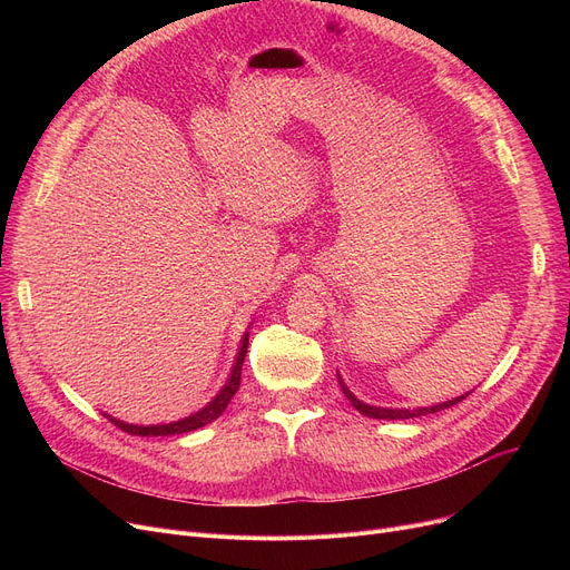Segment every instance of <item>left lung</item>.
Masks as SVG:
<instances>
[{
  "instance_id": "1",
  "label": "left lung",
  "mask_w": 570,
  "mask_h": 570,
  "mask_svg": "<svg viewBox=\"0 0 570 570\" xmlns=\"http://www.w3.org/2000/svg\"><path fill=\"white\" fill-rule=\"evenodd\" d=\"M337 381H340V385H342V393L346 395V400L361 411L363 415H367V417H379V421H404V417H421V415H428V413H436V411H441V409H448V406H455L458 402H462L466 395H462V397H455V400H451V402H443V404H436V406H425V409H413V411H409V409H383V406H370V404H365V402H361L357 400L348 387H346V383H344V379L337 374Z\"/></svg>"
}]
</instances>
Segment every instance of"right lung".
Segmentation results:
<instances>
[{
    "mask_svg": "<svg viewBox=\"0 0 570 570\" xmlns=\"http://www.w3.org/2000/svg\"><path fill=\"white\" fill-rule=\"evenodd\" d=\"M247 346H249V333H245L243 342H239V351H237V357H235V365H233V372L226 381V385L219 391V395L209 402L207 406H203L200 411H196L194 415L185 417V421H177V423H168V425H153V428H140V425H127L122 421H115V417L106 415L108 421L112 425H117L122 432L127 434H134V436H173V434H187L191 430H198V428H205L207 423L217 421V417L226 411L228 402L233 400V395L237 393L239 387V374H243V363H245V355H247Z\"/></svg>",
    "mask_w": 570,
    "mask_h": 570,
    "instance_id": "right-lung-1",
    "label": "right lung"
}]
</instances>
